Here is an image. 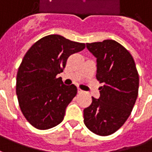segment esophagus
<instances>
[{"mask_svg": "<svg viewBox=\"0 0 152 152\" xmlns=\"http://www.w3.org/2000/svg\"><path fill=\"white\" fill-rule=\"evenodd\" d=\"M77 92H78L79 94H81V93H84V91H82V90H80V88H78V90H77Z\"/></svg>", "mask_w": 152, "mask_h": 152, "instance_id": "1", "label": "esophagus"}]
</instances>
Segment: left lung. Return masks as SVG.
Masks as SVG:
<instances>
[{
    "label": "left lung",
    "mask_w": 152,
    "mask_h": 152,
    "mask_svg": "<svg viewBox=\"0 0 152 152\" xmlns=\"http://www.w3.org/2000/svg\"><path fill=\"white\" fill-rule=\"evenodd\" d=\"M97 58L100 96L84 109V123L99 136L113 134L127 121L138 95L139 76L130 53L114 40L86 43Z\"/></svg>",
    "instance_id": "obj_1"
}]
</instances>
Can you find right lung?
<instances>
[{"label": "right lung", "mask_w": 152, "mask_h": 152, "mask_svg": "<svg viewBox=\"0 0 152 152\" xmlns=\"http://www.w3.org/2000/svg\"><path fill=\"white\" fill-rule=\"evenodd\" d=\"M85 48V43L51 34L37 41L24 55L17 72L16 94L21 112L33 127L45 130L63 120L77 88L66 86L57 76L63 72L67 58Z\"/></svg>", "instance_id": "obj_1"}]
</instances>
